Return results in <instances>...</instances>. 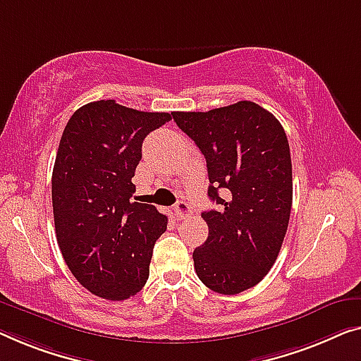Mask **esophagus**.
<instances>
[{"label":"esophagus","instance_id":"obj_1","mask_svg":"<svg viewBox=\"0 0 361 361\" xmlns=\"http://www.w3.org/2000/svg\"><path fill=\"white\" fill-rule=\"evenodd\" d=\"M191 212H192L191 206L186 201H183V199L175 204V214H176V217H178L180 220L190 217Z\"/></svg>","mask_w":361,"mask_h":361}]
</instances>
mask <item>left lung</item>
I'll return each instance as SVG.
<instances>
[{
	"mask_svg": "<svg viewBox=\"0 0 361 361\" xmlns=\"http://www.w3.org/2000/svg\"><path fill=\"white\" fill-rule=\"evenodd\" d=\"M171 115L206 157L207 196L220 204L202 212L209 236L192 252L199 281L217 293L245 292L271 271L287 233L293 197L287 134L250 100Z\"/></svg>",
	"mask_w": 361,
	"mask_h": 361,
	"instance_id": "left-lung-1",
	"label": "left lung"
}]
</instances>
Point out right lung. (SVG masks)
<instances>
[{
    "label": "right lung",
    "mask_w": 361,
    "mask_h": 361,
    "mask_svg": "<svg viewBox=\"0 0 361 361\" xmlns=\"http://www.w3.org/2000/svg\"><path fill=\"white\" fill-rule=\"evenodd\" d=\"M171 120L97 100L69 118L51 176L58 246L78 282L97 297L120 301L141 292L166 215L134 201L131 178L142 141Z\"/></svg>",
    "instance_id": "obj_1"
}]
</instances>
